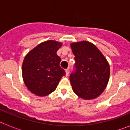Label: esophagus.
Instances as JSON below:
<instances>
[{"label": "esophagus", "mask_w": 130, "mask_h": 130, "mask_svg": "<svg viewBox=\"0 0 130 130\" xmlns=\"http://www.w3.org/2000/svg\"><path fill=\"white\" fill-rule=\"evenodd\" d=\"M69 73H70V70H69L68 68L66 69V76H68Z\"/></svg>", "instance_id": "obj_1"}]
</instances>
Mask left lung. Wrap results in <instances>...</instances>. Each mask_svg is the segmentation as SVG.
I'll list each match as a JSON object with an SVG mask.
<instances>
[{"label":"left lung","instance_id":"obj_1","mask_svg":"<svg viewBox=\"0 0 130 130\" xmlns=\"http://www.w3.org/2000/svg\"><path fill=\"white\" fill-rule=\"evenodd\" d=\"M75 55V71L70 76L73 92L84 100H92L104 91L109 79V64L95 45L87 41L70 45Z\"/></svg>","mask_w":130,"mask_h":130}]
</instances>
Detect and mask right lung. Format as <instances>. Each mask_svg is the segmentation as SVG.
<instances>
[{
	"label": "right lung",
	"instance_id": "right-lung-1",
	"mask_svg": "<svg viewBox=\"0 0 130 130\" xmlns=\"http://www.w3.org/2000/svg\"><path fill=\"white\" fill-rule=\"evenodd\" d=\"M62 43L48 40L38 45L25 56L22 75L28 90L38 96L50 94L56 89L62 76L66 75L60 66L61 59L57 52Z\"/></svg>",
	"mask_w": 130,
	"mask_h": 130
}]
</instances>
